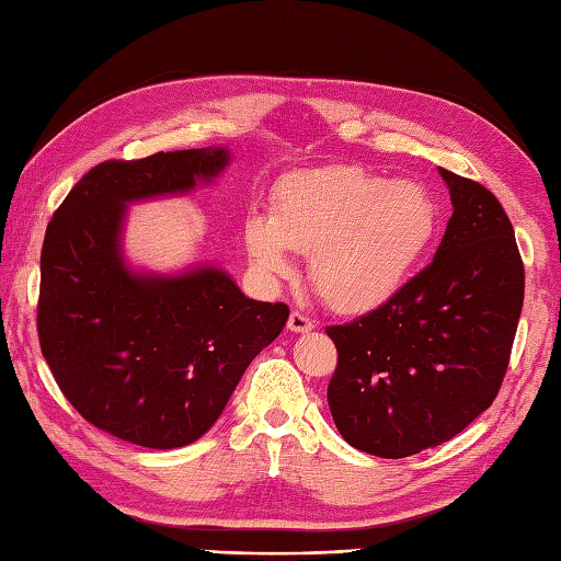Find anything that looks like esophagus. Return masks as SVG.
I'll return each instance as SVG.
<instances>
[{
	"label": "esophagus",
	"mask_w": 561,
	"mask_h": 561,
	"mask_svg": "<svg viewBox=\"0 0 561 561\" xmlns=\"http://www.w3.org/2000/svg\"><path fill=\"white\" fill-rule=\"evenodd\" d=\"M286 328H289L291 332H310L312 328H316V322H312L308 316H304V312L291 310V316H289V322H286Z\"/></svg>",
	"instance_id": "obj_1"
}]
</instances>
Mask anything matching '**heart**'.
I'll return each mask as SVG.
<instances>
[{"label":"heart","mask_w":561,"mask_h":561,"mask_svg":"<svg viewBox=\"0 0 561 561\" xmlns=\"http://www.w3.org/2000/svg\"><path fill=\"white\" fill-rule=\"evenodd\" d=\"M437 205L415 181L356 167L298 174L277 191L272 217L245 221V249L265 277L291 272L286 249L308 255V277L340 312L385 306L437 237Z\"/></svg>","instance_id":"obj_1"}]
</instances>
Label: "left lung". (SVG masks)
Listing matches in <instances>:
<instances>
[{"mask_svg": "<svg viewBox=\"0 0 561 561\" xmlns=\"http://www.w3.org/2000/svg\"><path fill=\"white\" fill-rule=\"evenodd\" d=\"M454 213L435 260L380 308L324 328L336 346L332 419L351 447L403 459L492 407L524 306V260L504 207L439 169Z\"/></svg>", "mask_w": 561, "mask_h": 561, "instance_id": "8db88e82", "label": "left lung"}]
</instances>
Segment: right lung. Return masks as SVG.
Returning a JSON list of instances; mask_svg holds the SVG:
<instances>
[{
    "instance_id": "1",
    "label": "right lung",
    "mask_w": 561,
    "mask_h": 561,
    "mask_svg": "<svg viewBox=\"0 0 561 561\" xmlns=\"http://www.w3.org/2000/svg\"><path fill=\"white\" fill-rule=\"evenodd\" d=\"M227 160L225 148H201L100 162L45 231L43 356L88 423L138 447L174 449L205 435L289 318V306L245 298L221 270L136 277L122 263L126 203L188 191Z\"/></svg>"
}]
</instances>
